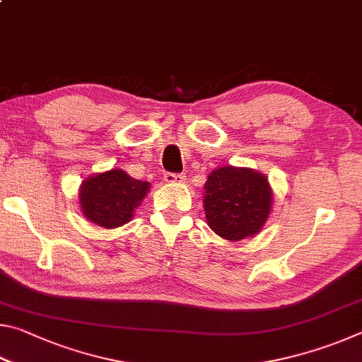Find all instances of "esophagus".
I'll list each match as a JSON object with an SVG mask.
<instances>
[{
	"instance_id": "1",
	"label": "esophagus",
	"mask_w": 362,
	"mask_h": 362,
	"mask_svg": "<svg viewBox=\"0 0 362 362\" xmlns=\"http://www.w3.org/2000/svg\"><path fill=\"white\" fill-rule=\"evenodd\" d=\"M185 180H187V175H183V174L168 173L166 175H164V182H168V183H183Z\"/></svg>"
}]
</instances>
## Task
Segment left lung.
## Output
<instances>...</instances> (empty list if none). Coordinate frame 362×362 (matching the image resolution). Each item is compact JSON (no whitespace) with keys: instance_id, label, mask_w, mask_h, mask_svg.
Instances as JSON below:
<instances>
[{"instance_id":"1","label":"left lung","mask_w":362,"mask_h":362,"mask_svg":"<svg viewBox=\"0 0 362 362\" xmlns=\"http://www.w3.org/2000/svg\"><path fill=\"white\" fill-rule=\"evenodd\" d=\"M203 206L209 228L226 241L252 238L265 226L273 207L268 177L250 168L214 169L204 183Z\"/></svg>"}]
</instances>
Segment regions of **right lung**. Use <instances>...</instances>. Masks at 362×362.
Masks as SVG:
<instances>
[{
    "instance_id": "right-lung-1",
    "label": "right lung",
    "mask_w": 362,
    "mask_h": 362,
    "mask_svg": "<svg viewBox=\"0 0 362 362\" xmlns=\"http://www.w3.org/2000/svg\"><path fill=\"white\" fill-rule=\"evenodd\" d=\"M148 192V182L132 179L126 170L113 168L84 179L78 203L84 218L112 230L131 222Z\"/></svg>"
}]
</instances>
